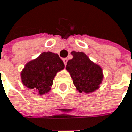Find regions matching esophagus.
<instances>
[{
	"mask_svg": "<svg viewBox=\"0 0 132 132\" xmlns=\"http://www.w3.org/2000/svg\"><path fill=\"white\" fill-rule=\"evenodd\" d=\"M63 61H64V65H66V64H67V62H68V58H63Z\"/></svg>",
	"mask_w": 132,
	"mask_h": 132,
	"instance_id": "1",
	"label": "esophagus"
}]
</instances>
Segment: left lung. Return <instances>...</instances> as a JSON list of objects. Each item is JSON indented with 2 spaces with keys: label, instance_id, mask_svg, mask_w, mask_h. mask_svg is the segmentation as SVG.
I'll return each instance as SVG.
<instances>
[{
  "label": "left lung",
  "instance_id": "1",
  "mask_svg": "<svg viewBox=\"0 0 132 132\" xmlns=\"http://www.w3.org/2000/svg\"><path fill=\"white\" fill-rule=\"evenodd\" d=\"M71 54L73 58L68 60L66 70L73 79L77 90L85 93L97 90L103 80L102 68L83 52L72 51Z\"/></svg>",
  "mask_w": 132,
  "mask_h": 132
}]
</instances>
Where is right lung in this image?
<instances>
[{"label":"right lung","mask_w":132,"mask_h":132,"mask_svg":"<svg viewBox=\"0 0 132 132\" xmlns=\"http://www.w3.org/2000/svg\"><path fill=\"white\" fill-rule=\"evenodd\" d=\"M64 68V62L58 54L44 52L25 64L20 73L22 84L42 96L50 91L55 77Z\"/></svg>","instance_id":"add662e5"}]
</instances>
